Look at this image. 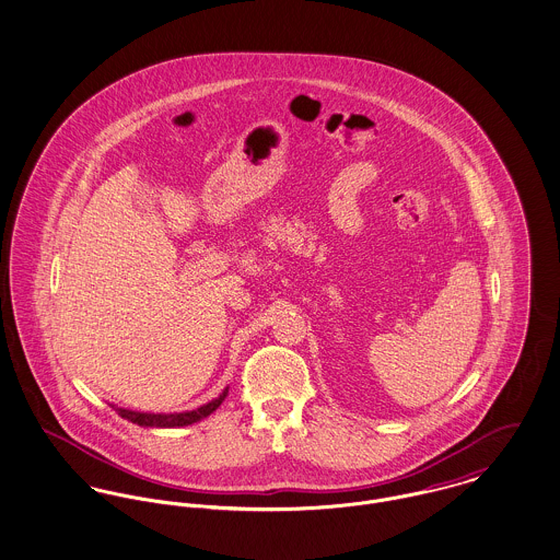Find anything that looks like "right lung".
Instances as JSON below:
<instances>
[{"label":"right lung","instance_id":"add662e5","mask_svg":"<svg viewBox=\"0 0 560 560\" xmlns=\"http://www.w3.org/2000/svg\"><path fill=\"white\" fill-rule=\"evenodd\" d=\"M226 393H229V386L224 388L223 393H221L217 399H212L210 404L199 406L197 410L174 411V413L127 410V408H118V406H114V404H110V406H113L114 410L118 411L120 418H125V420H129V422H133V424H138V427L176 429V427H188V424H192V422H199V420L208 418L212 411H217V408L223 404Z\"/></svg>","mask_w":560,"mask_h":560}]
</instances>
